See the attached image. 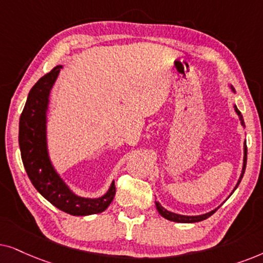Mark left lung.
I'll use <instances>...</instances> for the list:
<instances>
[{
	"label": "left lung",
	"instance_id": "left-lung-1",
	"mask_svg": "<svg viewBox=\"0 0 263 263\" xmlns=\"http://www.w3.org/2000/svg\"><path fill=\"white\" fill-rule=\"evenodd\" d=\"M231 89H232V91H234V89L232 86H231ZM234 110H236V113L238 114V117H239L240 121H241V125L244 126V120H243V115L240 114V111L238 110V108L234 106ZM247 154H248V149H247V144H244V160H243V171H241V174H240V178L239 180H238V183L236 185V187H234V190L238 187V185H239L241 178H243V174L244 172H246V166H247ZM233 190V191H234ZM156 208L157 211H159V213L161 215L163 216L164 219L170 220V221H174V222H185V223H189V222H198V221H202V220H205L208 219L209 216L214 214V213L218 211V208L214 209V211L209 212L207 213V214H203V215H197V216H186V215H179V214H176V213H172V212H168L164 209L163 207H161L160 203L156 202Z\"/></svg>",
	"mask_w": 263,
	"mask_h": 263
}]
</instances>
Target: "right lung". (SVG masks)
Returning a JSON list of instances; mask_svg holds the SVG:
<instances>
[{
	"instance_id": "1",
	"label": "right lung",
	"mask_w": 263,
	"mask_h": 263,
	"mask_svg": "<svg viewBox=\"0 0 263 263\" xmlns=\"http://www.w3.org/2000/svg\"><path fill=\"white\" fill-rule=\"evenodd\" d=\"M62 66H56L30 90L19 121V145L24 167L31 183L52 205L71 215H90L106 211L115 195L114 181L100 198L79 197L56 173L47 149V109L49 93Z\"/></svg>"
}]
</instances>
